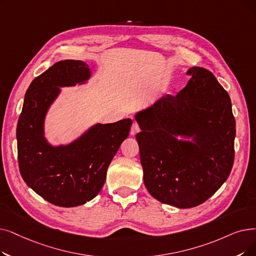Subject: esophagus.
Listing matches in <instances>:
<instances>
[{"label": "esophagus", "mask_w": 256, "mask_h": 256, "mask_svg": "<svg viewBox=\"0 0 256 256\" xmlns=\"http://www.w3.org/2000/svg\"><path fill=\"white\" fill-rule=\"evenodd\" d=\"M140 132V128H139V126L136 124V122H134V124H132L130 134L132 136H135V135L137 134V132Z\"/></svg>", "instance_id": "esophagus-1"}]
</instances>
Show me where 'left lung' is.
<instances>
[{
	"instance_id": "left-lung-1",
	"label": "left lung",
	"mask_w": 256,
	"mask_h": 256,
	"mask_svg": "<svg viewBox=\"0 0 256 256\" xmlns=\"http://www.w3.org/2000/svg\"><path fill=\"white\" fill-rule=\"evenodd\" d=\"M186 74L190 80L179 93L135 115L144 185L156 200L178 208L196 207L214 194L234 161L229 94L201 66Z\"/></svg>"
}]
</instances>
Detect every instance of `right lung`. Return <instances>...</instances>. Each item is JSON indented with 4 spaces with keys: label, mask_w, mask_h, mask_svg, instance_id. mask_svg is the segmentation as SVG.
<instances>
[{
    "label": "right lung",
    "mask_w": 256,
    "mask_h": 256,
    "mask_svg": "<svg viewBox=\"0 0 256 256\" xmlns=\"http://www.w3.org/2000/svg\"><path fill=\"white\" fill-rule=\"evenodd\" d=\"M88 64L66 60L33 80L16 128L18 160L25 183L49 203L75 207L91 201L104 184L108 165L130 132L132 119L96 124L66 146L45 138V118L60 88L86 84Z\"/></svg>",
    "instance_id": "add662e5"
}]
</instances>
